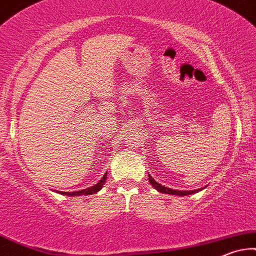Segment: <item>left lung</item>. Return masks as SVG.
I'll list each match as a JSON object with an SVG mask.
<instances>
[{"instance_id": "left-lung-1", "label": "left lung", "mask_w": 256, "mask_h": 256, "mask_svg": "<svg viewBox=\"0 0 256 256\" xmlns=\"http://www.w3.org/2000/svg\"><path fill=\"white\" fill-rule=\"evenodd\" d=\"M148 180H150V183L154 186V188H156L160 192H163V194H169V195H180V196H186V195H190V194H195L197 192H200L202 189H204V188H200V189H195V190H174L171 189V188H168V186H164L160 184L158 182H156V180L154 178V177L150 176V174H148Z\"/></svg>"}]
</instances>
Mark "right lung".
<instances>
[{"label": "right lung", "mask_w": 256, "mask_h": 256, "mask_svg": "<svg viewBox=\"0 0 256 256\" xmlns=\"http://www.w3.org/2000/svg\"><path fill=\"white\" fill-rule=\"evenodd\" d=\"M106 178H108V171L104 174V176L102 177V180H99L98 183L94 184V186L86 188V189H82V190H78V192H59V190H56V192H60V194H64L67 196H80V195H92V194L98 192L100 189L102 188V184L105 183Z\"/></svg>", "instance_id": "1"}]
</instances>
